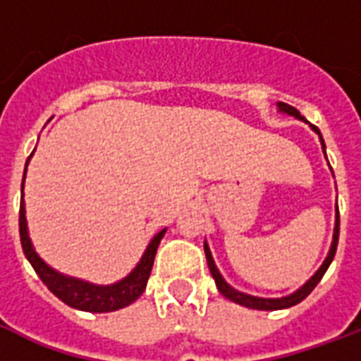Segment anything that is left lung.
I'll return each instance as SVG.
<instances>
[{
	"instance_id": "1",
	"label": "left lung",
	"mask_w": 361,
	"mask_h": 361,
	"mask_svg": "<svg viewBox=\"0 0 361 361\" xmlns=\"http://www.w3.org/2000/svg\"><path fill=\"white\" fill-rule=\"evenodd\" d=\"M279 110L281 112H286V114L290 116H296V118H300V120L305 121V118H302V114L298 112L294 106H290V104L286 103H279ZM314 133H319L320 136V144H322V149H324L326 153V146H324V140H322V135H320V130L317 125H313ZM337 241H339V209H337V219H336V232H334V241H331V249L330 252H328V258L324 260V264L320 266V269L317 271V274L311 277V279L305 283V285L300 288V290H296L294 294H290V296H285V298H277V300H268V298H255V296H249V294H243V292H238L234 290L228 283H226L223 277H221L219 269L215 268L214 264V258H212V252H209L208 245H204V251H206V260H208V266H209V271H212V275H214L215 279V285H217V288H219V292L223 294L225 298H228V300H232L234 303H240V305H243V307H249V309H258V311H277V309H286V307H292V305H296V303H300L302 300H305V298L313 292V288L320 283V279H322V275L326 274V269L330 268L331 260H334V257H336V251H337Z\"/></svg>"
}]
</instances>
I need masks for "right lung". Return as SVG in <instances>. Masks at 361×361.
Segmentation results:
<instances>
[{
    "mask_svg": "<svg viewBox=\"0 0 361 361\" xmlns=\"http://www.w3.org/2000/svg\"><path fill=\"white\" fill-rule=\"evenodd\" d=\"M22 189H24V181H22ZM18 225L20 241H22L25 258L30 260V264L33 266L37 275L41 277L42 283L48 286V290L52 292L56 298H59L63 303H67L69 307L90 311V313H110V311H116V309L127 307L129 303L138 300L142 292L146 290L147 279H149V274H152L153 268V258H155L157 247L161 243V238L164 236V231H161L157 236L153 238L138 266L123 281L110 286H97L84 283V281L73 279V277H65V275L54 271L52 268H48L47 264L39 258V255L31 247L30 236H27L24 198L20 202Z\"/></svg>",
    "mask_w": 361,
    "mask_h": 361,
    "instance_id": "right-lung-1",
    "label": "right lung"
}]
</instances>
